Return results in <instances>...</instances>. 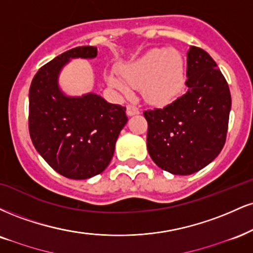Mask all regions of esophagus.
<instances>
[{"instance_id":"34e87169","label":"esophagus","mask_w":253,"mask_h":253,"mask_svg":"<svg viewBox=\"0 0 253 253\" xmlns=\"http://www.w3.org/2000/svg\"><path fill=\"white\" fill-rule=\"evenodd\" d=\"M140 113L139 108L135 107V106H127V109H126V114L128 115V117H133V115H138Z\"/></svg>"}]
</instances>
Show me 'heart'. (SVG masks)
<instances>
[{"mask_svg":"<svg viewBox=\"0 0 253 253\" xmlns=\"http://www.w3.org/2000/svg\"><path fill=\"white\" fill-rule=\"evenodd\" d=\"M124 80L132 87H141L142 96L152 105H169L181 95L185 87V65L180 51L173 48H153L138 60L121 68ZM107 84L120 93L129 87L109 74Z\"/></svg>","mask_w":253,"mask_h":253,"instance_id":"b5f03b06","label":"heart"}]
</instances>
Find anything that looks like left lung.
Segmentation results:
<instances>
[{
    "label": "left lung",
    "mask_w": 253,
    "mask_h": 253,
    "mask_svg": "<svg viewBox=\"0 0 253 253\" xmlns=\"http://www.w3.org/2000/svg\"><path fill=\"white\" fill-rule=\"evenodd\" d=\"M187 92L164 108L145 111L147 150L164 171L188 175L223 150L231 111L229 84L202 48L187 51Z\"/></svg>",
    "instance_id": "left-lung-1"
}]
</instances>
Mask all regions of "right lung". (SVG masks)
Segmentation results:
<instances>
[{
    "mask_svg": "<svg viewBox=\"0 0 253 253\" xmlns=\"http://www.w3.org/2000/svg\"><path fill=\"white\" fill-rule=\"evenodd\" d=\"M97 48L77 47L39 69L29 88V133L45 163L61 175L84 180L100 174L113 158L127 124L126 107L95 93L71 96L61 89L60 73L73 59H94Z\"/></svg>",
    "mask_w": 253,
    "mask_h": 253,
    "instance_id": "obj_1",
    "label": "right lung"
}]
</instances>
